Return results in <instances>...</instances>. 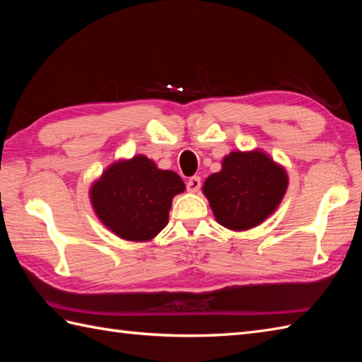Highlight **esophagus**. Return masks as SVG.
Returning <instances> with one entry per match:
<instances>
[{
  "instance_id": "1",
  "label": "esophagus",
  "mask_w": 362,
  "mask_h": 362,
  "mask_svg": "<svg viewBox=\"0 0 362 362\" xmlns=\"http://www.w3.org/2000/svg\"><path fill=\"white\" fill-rule=\"evenodd\" d=\"M199 188H201V177L199 175L189 177L187 182V189L189 191V193H197Z\"/></svg>"
}]
</instances>
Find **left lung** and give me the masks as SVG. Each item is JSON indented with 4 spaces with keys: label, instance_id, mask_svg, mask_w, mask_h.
<instances>
[{
    "label": "left lung",
    "instance_id": "obj_1",
    "mask_svg": "<svg viewBox=\"0 0 362 362\" xmlns=\"http://www.w3.org/2000/svg\"><path fill=\"white\" fill-rule=\"evenodd\" d=\"M288 188L284 168L261 151L232 152L204 183L214 218L230 230L261 224L276 210Z\"/></svg>",
    "mask_w": 362,
    "mask_h": 362
}]
</instances>
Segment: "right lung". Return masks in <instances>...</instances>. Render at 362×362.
Listing matches in <instances>:
<instances>
[{
	"label": "right lung",
	"mask_w": 362,
	"mask_h": 362,
	"mask_svg": "<svg viewBox=\"0 0 362 362\" xmlns=\"http://www.w3.org/2000/svg\"><path fill=\"white\" fill-rule=\"evenodd\" d=\"M183 189L179 174L136 156L107 168L90 188V199L98 218L115 235L149 241L166 227L173 197Z\"/></svg>",
	"instance_id": "1"
}]
</instances>
